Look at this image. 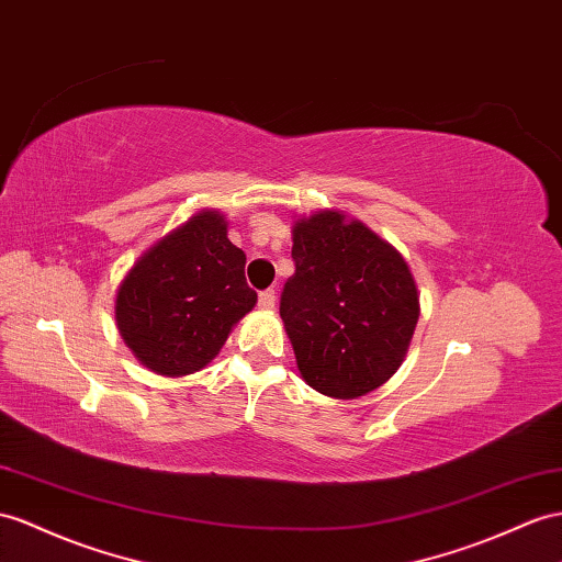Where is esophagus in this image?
Segmentation results:
<instances>
[{"instance_id": "34e87169", "label": "esophagus", "mask_w": 562, "mask_h": 562, "mask_svg": "<svg viewBox=\"0 0 562 562\" xmlns=\"http://www.w3.org/2000/svg\"><path fill=\"white\" fill-rule=\"evenodd\" d=\"M276 301H278L276 290H266V292L258 294V306H261L263 311H272V308H276Z\"/></svg>"}]
</instances>
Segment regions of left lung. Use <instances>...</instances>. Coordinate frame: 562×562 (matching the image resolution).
<instances>
[{
	"mask_svg": "<svg viewBox=\"0 0 562 562\" xmlns=\"http://www.w3.org/2000/svg\"><path fill=\"white\" fill-rule=\"evenodd\" d=\"M294 276L280 315L301 378L333 398L378 390L404 363L420 299L392 244L341 211H315L292 229Z\"/></svg>",
	"mask_w": 562,
	"mask_h": 562,
	"instance_id": "obj_1",
	"label": "left lung"
}]
</instances>
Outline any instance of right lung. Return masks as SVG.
<instances>
[{
    "mask_svg": "<svg viewBox=\"0 0 562 562\" xmlns=\"http://www.w3.org/2000/svg\"><path fill=\"white\" fill-rule=\"evenodd\" d=\"M244 263L223 213L209 209L144 251L116 294L119 333L137 361L166 378L206 368L256 306Z\"/></svg>",
    "mask_w": 562,
    "mask_h": 562,
    "instance_id": "right-lung-1",
    "label": "right lung"
}]
</instances>
